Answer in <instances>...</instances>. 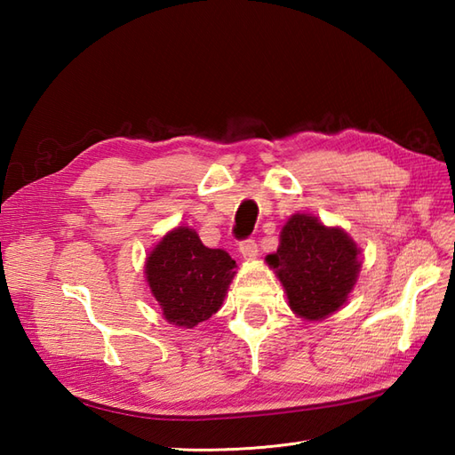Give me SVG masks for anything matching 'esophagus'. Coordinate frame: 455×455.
I'll list each match as a JSON object with an SVG mask.
<instances>
[{
  "instance_id": "34e87169",
  "label": "esophagus",
  "mask_w": 455,
  "mask_h": 455,
  "mask_svg": "<svg viewBox=\"0 0 455 455\" xmlns=\"http://www.w3.org/2000/svg\"><path fill=\"white\" fill-rule=\"evenodd\" d=\"M238 250L244 259H254L258 256V244L254 243V240H244V243H240Z\"/></svg>"
}]
</instances>
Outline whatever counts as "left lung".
<instances>
[{"instance_id": "obj_1", "label": "left lung", "mask_w": 455, "mask_h": 455, "mask_svg": "<svg viewBox=\"0 0 455 455\" xmlns=\"http://www.w3.org/2000/svg\"><path fill=\"white\" fill-rule=\"evenodd\" d=\"M357 258L360 248L342 228L295 212L282 228L277 252L266 262L282 282L291 311L305 321H323L354 289L362 266Z\"/></svg>"}]
</instances>
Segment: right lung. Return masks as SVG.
I'll use <instances>...</instances> for the list:
<instances>
[{"label":"right lung","instance_id":"1","mask_svg":"<svg viewBox=\"0 0 455 455\" xmlns=\"http://www.w3.org/2000/svg\"><path fill=\"white\" fill-rule=\"evenodd\" d=\"M225 250L207 248L189 227L170 230L147 258V282L170 324L193 328L215 315L235 277Z\"/></svg>","mask_w":455,"mask_h":455}]
</instances>
